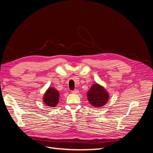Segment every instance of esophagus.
I'll return each mask as SVG.
<instances>
[{
	"mask_svg": "<svg viewBox=\"0 0 153 153\" xmlns=\"http://www.w3.org/2000/svg\"><path fill=\"white\" fill-rule=\"evenodd\" d=\"M78 89H75L74 91H71V93L72 94H78Z\"/></svg>",
	"mask_w": 153,
	"mask_h": 153,
	"instance_id": "1",
	"label": "esophagus"
}]
</instances>
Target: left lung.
I'll list each match as a JSON object with an SVG mask.
<instances>
[{
	"label": "left lung",
	"instance_id": "8db88e82",
	"mask_svg": "<svg viewBox=\"0 0 153 153\" xmlns=\"http://www.w3.org/2000/svg\"><path fill=\"white\" fill-rule=\"evenodd\" d=\"M108 94L105 91L104 88L95 84L92 85L90 90L87 92V99L89 103L95 107H100L102 106L108 100Z\"/></svg>",
	"mask_w": 153,
	"mask_h": 153
}]
</instances>
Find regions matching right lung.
<instances>
[{"label":"right lung","instance_id":"add662e5","mask_svg":"<svg viewBox=\"0 0 153 153\" xmlns=\"http://www.w3.org/2000/svg\"><path fill=\"white\" fill-rule=\"evenodd\" d=\"M59 93L58 91L54 88H48L43 96V101L45 103L50 107H55L59 103Z\"/></svg>","mask_w":153,"mask_h":153}]
</instances>
